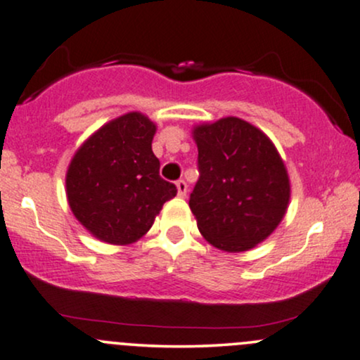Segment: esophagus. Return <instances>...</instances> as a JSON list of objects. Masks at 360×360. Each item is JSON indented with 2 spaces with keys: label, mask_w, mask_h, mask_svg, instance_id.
Returning <instances> with one entry per match:
<instances>
[{
  "label": "esophagus",
  "mask_w": 360,
  "mask_h": 360,
  "mask_svg": "<svg viewBox=\"0 0 360 360\" xmlns=\"http://www.w3.org/2000/svg\"><path fill=\"white\" fill-rule=\"evenodd\" d=\"M176 188H177V194H179L181 198H184L186 193H188V184H186V181L184 179L176 181Z\"/></svg>",
  "instance_id": "34e87169"
}]
</instances>
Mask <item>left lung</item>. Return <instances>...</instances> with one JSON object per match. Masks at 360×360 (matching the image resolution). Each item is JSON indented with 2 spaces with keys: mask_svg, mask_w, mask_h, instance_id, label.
Instances as JSON below:
<instances>
[{
  "mask_svg": "<svg viewBox=\"0 0 360 360\" xmlns=\"http://www.w3.org/2000/svg\"><path fill=\"white\" fill-rule=\"evenodd\" d=\"M198 183L189 208L217 249L249 250L274 232L289 203V179L272 142L240 118L194 128Z\"/></svg>",
  "mask_w": 360,
  "mask_h": 360,
  "instance_id": "1",
  "label": "left lung"
}]
</instances>
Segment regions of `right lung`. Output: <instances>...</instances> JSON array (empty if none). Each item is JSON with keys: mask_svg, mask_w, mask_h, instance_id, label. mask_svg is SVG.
<instances>
[{"mask_svg": "<svg viewBox=\"0 0 360 360\" xmlns=\"http://www.w3.org/2000/svg\"><path fill=\"white\" fill-rule=\"evenodd\" d=\"M155 125L140 113L106 123L76 152L65 188L74 217L103 242L139 240L177 188L159 176Z\"/></svg>", "mask_w": 360, "mask_h": 360, "instance_id": "right-lung-1", "label": "right lung"}]
</instances>
